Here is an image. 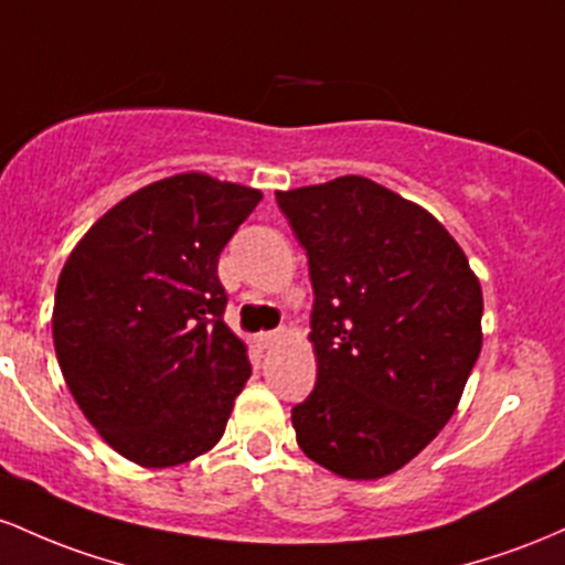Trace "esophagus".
<instances>
[{
    "instance_id": "34e87169",
    "label": "esophagus",
    "mask_w": 565,
    "mask_h": 565,
    "mask_svg": "<svg viewBox=\"0 0 565 565\" xmlns=\"http://www.w3.org/2000/svg\"><path fill=\"white\" fill-rule=\"evenodd\" d=\"M285 333H288L285 328H277V331H264V333L256 335V344L262 347V350H269V347L275 344V341H280Z\"/></svg>"
}]
</instances>
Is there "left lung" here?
<instances>
[{
	"instance_id": "obj_1",
	"label": "left lung",
	"mask_w": 565,
	"mask_h": 565,
	"mask_svg": "<svg viewBox=\"0 0 565 565\" xmlns=\"http://www.w3.org/2000/svg\"><path fill=\"white\" fill-rule=\"evenodd\" d=\"M309 258L317 384L301 451L350 480L401 470L451 419L483 344V294L424 207L363 179L277 192Z\"/></svg>"
}]
</instances>
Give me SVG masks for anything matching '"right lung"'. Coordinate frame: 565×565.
I'll list each match as a JSON object with an SVG mask.
<instances>
[{"label": "right lung", "instance_id": "obj_1", "mask_svg": "<svg viewBox=\"0 0 565 565\" xmlns=\"http://www.w3.org/2000/svg\"><path fill=\"white\" fill-rule=\"evenodd\" d=\"M258 202V189L170 175L100 215L63 266L53 309L63 379L136 465H183L224 435L250 363L224 322L218 256Z\"/></svg>", "mask_w": 565, "mask_h": 565}]
</instances>
